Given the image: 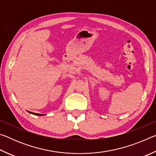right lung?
<instances>
[{"label": "right lung", "instance_id": "add662e5", "mask_svg": "<svg viewBox=\"0 0 156 156\" xmlns=\"http://www.w3.org/2000/svg\"><path fill=\"white\" fill-rule=\"evenodd\" d=\"M27 112L30 113H31V114H34V115H39V116H42V115H44V114H41V113H32L31 112H29V111H27Z\"/></svg>", "mask_w": 156, "mask_h": 156}]
</instances>
